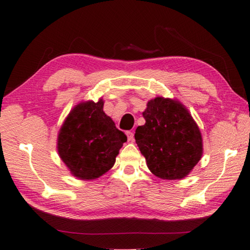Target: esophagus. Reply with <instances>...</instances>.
<instances>
[{"instance_id": "34e87169", "label": "esophagus", "mask_w": 250, "mask_h": 250, "mask_svg": "<svg viewBox=\"0 0 250 250\" xmlns=\"http://www.w3.org/2000/svg\"><path fill=\"white\" fill-rule=\"evenodd\" d=\"M125 134H126V137H128L129 141H133V132H132V131H126Z\"/></svg>"}]
</instances>
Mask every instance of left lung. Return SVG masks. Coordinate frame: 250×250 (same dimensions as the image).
<instances>
[{
    "instance_id": "8db88e82",
    "label": "left lung",
    "mask_w": 250,
    "mask_h": 250,
    "mask_svg": "<svg viewBox=\"0 0 250 250\" xmlns=\"http://www.w3.org/2000/svg\"><path fill=\"white\" fill-rule=\"evenodd\" d=\"M145 125L135 130V142L147 167L162 179H181L202 156L200 130L180 103L156 97L143 112Z\"/></svg>"
}]
</instances>
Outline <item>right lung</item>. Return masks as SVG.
Wrapping results in <instances>:
<instances>
[{"mask_svg": "<svg viewBox=\"0 0 250 250\" xmlns=\"http://www.w3.org/2000/svg\"><path fill=\"white\" fill-rule=\"evenodd\" d=\"M104 102L80 104L67 116L58 137V151L72 174L95 179L116 162L126 135L103 111Z\"/></svg>", "mask_w": 250, "mask_h": 250, "instance_id": "obj_1", "label": "right lung"}]
</instances>
